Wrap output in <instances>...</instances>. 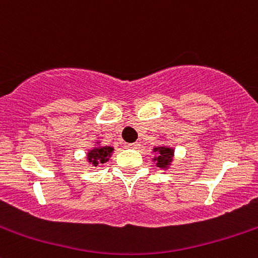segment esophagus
<instances>
[{
	"mask_svg": "<svg viewBox=\"0 0 258 258\" xmlns=\"http://www.w3.org/2000/svg\"><path fill=\"white\" fill-rule=\"evenodd\" d=\"M127 147L131 148V150H139V148H141V145H140L139 142H135V144L127 145Z\"/></svg>",
	"mask_w": 258,
	"mask_h": 258,
	"instance_id": "34e87169",
	"label": "esophagus"
}]
</instances>
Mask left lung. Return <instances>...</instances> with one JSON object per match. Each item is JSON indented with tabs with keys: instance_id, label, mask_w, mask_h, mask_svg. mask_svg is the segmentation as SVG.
I'll return each instance as SVG.
<instances>
[{
	"instance_id": "left-lung-1",
	"label": "left lung",
	"mask_w": 258,
	"mask_h": 258,
	"mask_svg": "<svg viewBox=\"0 0 258 258\" xmlns=\"http://www.w3.org/2000/svg\"><path fill=\"white\" fill-rule=\"evenodd\" d=\"M153 152H157V157L153 158V161H157V163H156L157 167L167 168L168 166L171 165V162H172L175 151H173L171 147L162 146V147L153 148Z\"/></svg>"
}]
</instances>
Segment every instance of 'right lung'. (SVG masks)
Returning a JSON list of instances; mask_svg holds the SVG:
<instances>
[{
    "label": "right lung",
    "mask_w": 258,
    "mask_h": 258,
    "mask_svg": "<svg viewBox=\"0 0 258 258\" xmlns=\"http://www.w3.org/2000/svg\"><path fill=\"white\" fill-rule=\"evenodd\" d=\"M112 151L113 147H110V146H97V147L88 151L87 161L92 163L93 166H97L98 163H105L108 161V157L111 156Z\"/></svg>",
    "instance_id": "obj_1"
}]
</instances>
